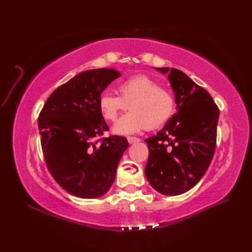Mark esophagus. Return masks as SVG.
<instances>
[{"label":"esophagus","mask_w":252,"mask_h":252,"mask_svg":"<svg viewBox=\"0 0 252 252\" xmlns=\"http://www.w3.org/2000/svg\"><path fill=\"white\" fill-rule=\"evenodd\" d=\"M127 140H128V143H129V144H134V143L140 142V139L134 138V136H128Z\"/></svg>","instance_id":"1"}]
</instances>
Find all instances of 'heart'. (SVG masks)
Listing matches in <instances>:
<instances>
[{"label": "heart", "instance_id": "obj_1", "mask_svg": "<svg viewBox=\"0 0 252 252\" xmlns=\"http://www.w3.org/2000/svg\"><path fill=\"white\" fill-rule=\"evenodd\" d=\"M119 94L103 93L98 97V108L108 121L117 120L121 112L131 109L114 124L112 131L128 135L138 133L147 126L163 125L172 116L174 97L168 90L147 75H138L122 82Z\"/></svg>", "mask_w": 252, "mask_h": 252}]
</instances>
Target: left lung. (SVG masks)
Wrapping results in <instances>:
<instances>
[{
  "label": "left lung",
  "mask_w": 252,
  "mask_h": 252,
  "mask_svg": "<svg viewBox=\"0 0 252 252\" xmlns=\"http://www.w3.org/2000/svg\"><path fill=\"white\" fill-rule=\"evenodd\" d=\"M168 81L177 112L157 135L145 140L149 149L145 175L165 195H179L194 187L211 163L216 149L220 110L211 95L175 68H155Z\"/></svg>",
  "instance_id": "8db88e82"
}]
</instances>
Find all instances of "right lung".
<instances>
[{
    "label": "right lung",
    "mask_w": 252,
    "mask_h": 252,
    "mask_svg": "<svg viewBox=\"0 0 252 252\" xmlns=\"http://www.w3.org/2000/svg\"><path fill=\"white\" fill-rule=\"evenodd\" d=\"M120 77L113 68L80 72L53 91L37 121L49 172L64 190L81 199H95L108 191L128 148L123 136L96 141L108 130L98 97Z\"/></svg>",
    "instance_id": "right-lung-1"
}]
</instances>
